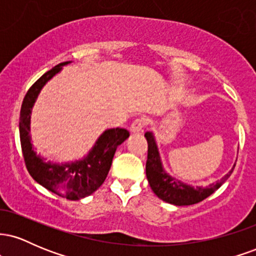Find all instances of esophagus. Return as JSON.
Here are the masks:
<instances>
[{"label":"esophagus","mask_w":256,"mask_h":256,"mask_svg":"<svg viewBox=\"0 0 256 256\" xmlns=\"http://www.w3.org/2000/svg\"><path fill=\"white\" fill-rule=\"evenodd\" d=\"M146 124V120L144 118H137L132 122V124L130 126V131L132 134H137V132H140L143 130Z\"/></svg>","instance_id":"1"}]
</instances>
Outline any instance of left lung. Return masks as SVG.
I'll return each mask as SVG.
<instances>
[{
    "label": "left lung",
    "mask_w": 256,
    "mask_h": 256,
    "mask_svg": "<svg viewBox=\"0 0 256 256\" xmlns=\"http://www.w3.org/2000/svg\"><path fill=\"white\" fill-rule=\"evenodd\" d=\"M144 136L148 140V158H146V178H148L149 184H150L152 190L155 195L162 201L168 202V204L176 206H190L198 204V202L207 198L208 196L212 195L214 192H216L234 172V167L225 177H222L216 183L210 184V186H190V185H186L170 177L164 171L154 137L152 136L150 132H146Z\"/></svg>",
    "instance_id": "left-lung-1"
}]
</instances>
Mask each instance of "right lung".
<instances>
[{
    "instance_id": "obj_1",
    "label": "right lung",
    "mask_w": 256,
    "mask_h": 256,
    "mask_svg": "<svg viewBox=\"0 0 256 256\" xmlns=\"http://www.w3.org/2000/svg\"><path fill=\"white\" fill-rule=\"evenodd\" d=\"M68 64V61L58 64L50 71L44 73L26 92L20 110V143H22L26 168L37 183L61 198L80 200L95 192L104 184L110 172L112 160L116 148L130 136V132L122 128L104 131L100 136L90 154L78 162L55 165V164L44 162L42 158L37 156L32 149L30 134H28L31 108L43 85L52 76H55V73L60 71L62 64Z\"/></svg>"
}]
</instances>
